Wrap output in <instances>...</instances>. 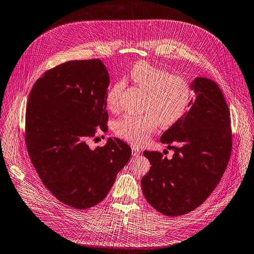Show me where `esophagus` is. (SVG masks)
I'll list each match as a JSON object with an SVG mask.
<instances>
[{"mask_svg": "<svg viewBox=\"0 0 254 254\" xmlns=\"http://www.w3.org/2000/svg\"><path fill=\"white\" fill-rule=\"evenodd\" d=\"M131 150H132V155L133 156H138L140 154V150L138 149V147L136 146H132L131 147Z\"/></svg>", "mask_w": 254, "mask_h": 254, "instance_id": "esophagus-1", "label": "esophagus"}]
</instances>
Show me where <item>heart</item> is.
Masks as SVG:
<instances>
[{
	"mask_svg": "<svg viewBox=\"0 0 254 254\" xmlns=\"http://www.w3.org/2000/svg\"><path fill=\"white\" fill-rule=\"evenodd\" d=\"M128 78L146 92L141 110L145 114L125 115L117 121V135L135 145L144 144L157 125L170 127L176 124L189 109L192 90L189 81L168 69L148 62H137L130 67ZM124 83L117 81L106 93V104L115 110L119 107Z\"/></svg>",
	"mask_w": 254,
	"mask_h": 254,
	"instance_id": "heart-1",
	"label": "heart"
}]
</instances>
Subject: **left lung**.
Wrapping results in <instances>:
<instances>
[{"mask_svg":"<svg viewBox=\"0 0 254 254\" xmlns=\"http://www.w3.org/2000/svg\"><path fill=\"white\" fill-rule=\"evenodd\" d=\"M190 109L161 135L174 150L171 159L145 151L151 168L141 178L148 203L162 215H186L203 203L220 182L232 149L230 113L220 87L198 77L190 84Z\"/></svg>","mask_w":254,"mask_h":254,"instance_id":"left-lung-1","label":"left lung"}]
</instances>
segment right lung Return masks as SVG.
I'll return each instance as SVG.
<instances>
[{
	"label": "right lung",
	"mask_w": 254,
	"mask_h": 254,
	"mask_svg": "<svg viewBox=\"0 0 254 254\" xmlns=\"http://www.w3.org/2000/svg\"><path fill=\"white\" fill-rule=\"evenodd\" d=\"M109 75L100 59L72 60L36 80L26 110L28 154L45 187L77 209L100 203L131 156L120 138L90 149L97 128H107Z\"/></svg>",
	"instance_id": "obj_1"
}]
</instances>
